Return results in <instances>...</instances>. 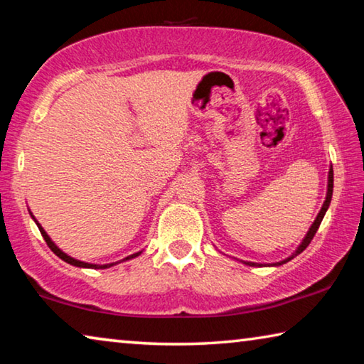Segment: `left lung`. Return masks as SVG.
<instances>
[{
	"label": "left lung",
	"instance_id": "left-lung-1",
	"mask_svg": "<svg viewBox=\"0 0 364 364\" xmlns=\"http://www.w3.org/2000/svg\"><path fill=\"white\" fill-rule=\"evenodd\" d=\"M332 190H333V171H332V168H331V171H329V182H327V195H326V201H324V205H323V208H321V211H319V214H318V218L314 219V223H313V225L311 228H309V230H308V234H306V237L303 238V242H301V245L299 247V250H296L295 252V255H291L290 258H287V259H284V261H281V263H277V264H284V263H287V261H290L291 258H294V256H296V255H300L303 250H305L309 243H311V240H313V237H314V234H316L318 232V229H319V225H321V221H323V218H324V214H326V211H327V208H329V205H331V200H332ZM247 264H250V266H256L255 263H247Z\"/></svg>",
	"mask_w": 364,
	"mask_h": 364
}]
</instances>
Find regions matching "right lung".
<instances>
[{
	"instance_id": "1",
	"label": "right lung",
	"mask_w": 364,
	"mask_h": 364,
	"mask_svg": "<svg viewBox=\"0 0 364 364\" xmlns=\"http://www.w3.org/2000/svg\"><path fill=\"white\" fill-rule=\"evenodd\" d=\"M33 218V216H32ZM35 219V218H33ZM37 223V221H35ZM37 225H38V229H40V232H41V235H43V238H45V242H46V245L51 248V252L55 253L56 256H59V258H61L63 261H65V263H69V264H73V266H79V267H92V269H106V267H109V266H114V263H111V264H103V266H100V264H88V263H83V261H79V259H74V258H70V256H68L65 253H63L61 250H59L55 243L51 242V238L48 237V234L46 232L43 230V228H41V225L37 223ZM141 252H139V253H134V255H130V256H127V258H124L122 261H127V259H132V258H135V256H139Z\"/></svg>"
}]
</instances>
